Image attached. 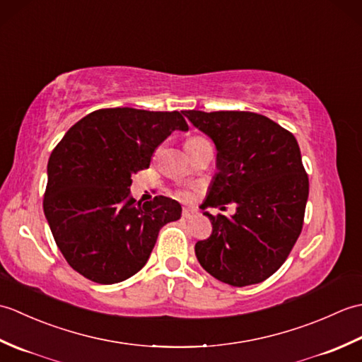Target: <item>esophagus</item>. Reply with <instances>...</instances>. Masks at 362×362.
Returning a JSON list of instances; mask_svg holds the SVG:
<instances>
[{
    "mask_svg": "<svg viewBox=\"0 0 362 362\" xmlns=\"http://www.w3.org/2000/svg\"><path fill=\"white\" fill-rule=\"evenodd\" d=\"M196 211L194 210H191V209H183V211H182V218L183 219H193V218H196Z\"/></svg>",
    "mask_w": 362,
    "mask_h": 362,
    "instance_id": "34e87169",
    "label": "esophagus"
}]
</instances>
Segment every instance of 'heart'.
Instances as JSON below:
<instances>
[{"label":"heart","mask_w":362,"mask_h":362,"mask_svg":"<svg viewBox=\"0 0 362 362\" xmlns=\"http://www.w3.org/2000/svg\"><path fill=\"white\" fill-rule=\"evenodd\" d=\"M202 141H206L205 138H202V136H191V138H188V140L185 141V148H191V146L199 144V143H202ZM175 196L179 197V199H183V201H188V199L193 197V194H191V191H188V189H177L175 191Z\"/></svg>","instance_id":"obj_1"}]
</instances>
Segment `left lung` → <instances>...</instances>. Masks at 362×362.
Instances as JSON below:
<instances>
[{
	"label": "left lung",
	"mask_w": 362,
	"mask_h": 362,
	"mask_svg": "<svg viewBox=\"0 0 362 362\" xmlns=\"http://www.w3.org/2000/svg\"><path fill=\"white\" fill-rule=\"evenodd\" d=\"M182 113L218 149V174L202 209L236 204L232 218L204 213L213 232L196 243L199 263L232 286L264 281L286 261L303 227L310 182L296 136L253 112Z\"/></svg>",
	"instance_id": "8db88e82"
}]
</instances>
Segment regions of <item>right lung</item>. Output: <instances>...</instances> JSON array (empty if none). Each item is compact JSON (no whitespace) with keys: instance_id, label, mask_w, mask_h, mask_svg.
<instances>
[{"instance_id":"right-lung-1","label":"right lung","mask_w":362,"mask_h":362,"mask_svg":"<svg viewBox=\"0 0 362 362\" xmlns=\"http://www.w3.org/2000/svg\"><path fill=\"white\" fill-rule=\"evenodd\" d=\"M180 112L117 107L88 113L51 152L43 211L57 247L76 272L99 284L119 283L146 264L160 228L180 219V204L130 196L132 174L149 168Z\"/></svg>"}]
</instances>
